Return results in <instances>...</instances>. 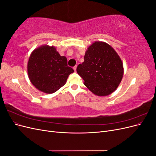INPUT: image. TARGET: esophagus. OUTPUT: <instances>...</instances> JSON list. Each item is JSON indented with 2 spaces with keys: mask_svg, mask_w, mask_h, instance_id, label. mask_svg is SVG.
<instances>
[{
  "mask_svg": "<svg viewBox=\"0 0 156 156\" xmlns=\"http://www.w3.org/2000/svg\"><path fill=\"white\" fill-rule=\"evenodd\" d=\"M76 69H77V66H75L73 67V69L75 72H76Z\"/></svg>",
  "mask_w": 156,
  "mask_h": 156,
  "instance_id": "34e87169",
  "label": "esophagus"
}]
</instances>
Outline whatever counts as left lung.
Returning <instances> with one entry per match:
<instances>
[{
  "mask_svg": "<svg viewBox=\"0 0 156 156\" xmlns=\"http://www.w3.org/2000/svg\"><path fill=\"white\" fill-rule=\"evenodd\" d=\"M84 59L77 72L84 85L99 96L114 92L124 74L122 60L114 49L105 42L96 41L88 48Z\"/></svg>",
  "mask_w": 156,
  "mask_h": 156,
  "instance_id": "obj_1",
  "label": "left lung"
}]
</instances>
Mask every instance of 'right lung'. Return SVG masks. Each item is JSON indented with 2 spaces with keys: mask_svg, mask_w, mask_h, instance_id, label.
Wrapping results in <instances>:
<instances>
[{
  "mask_svg": "<svg viewBox=\"0 0 156 156\" xmlns=\"http://www.w3.org/2000/svg\"><path fill=\"white\" fill-rule=\"evenodd\" d=\"M30 82L37 89L47 94L57 91L74 72L68 66L67 58L60 56L54 47L41 46L31 53L27 65Z\"/></svg>",
  "mask_w": 156,
  "mask_h": 156,
  "instance_id": "add662e5",
  "label": "right lung"
}]
</instances>
